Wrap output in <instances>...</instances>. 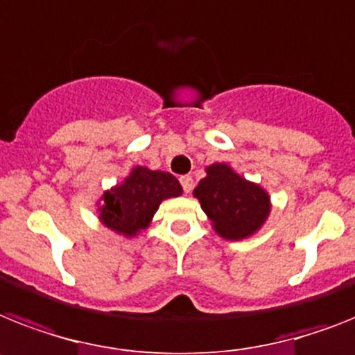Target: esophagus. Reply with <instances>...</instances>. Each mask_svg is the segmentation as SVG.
Masks as SVG:
<instances>
[{
  "label": "esophagus",
  "instance_id": "1",
  "mask_svg": "<svg viewBox=\"0 0 355 355\" xmlns=\"http://www.w3.org/2000/svg\"><path fill=\"white\" fill-rule=\"evenodd\" d=\"M180 183H181V187H183V190L187 192V194H189L190 190L194 189V180H192L190 175H181Z\"/></svg>",
  "mask_w": 355,
  "mask_h": 355
}]
</instances>
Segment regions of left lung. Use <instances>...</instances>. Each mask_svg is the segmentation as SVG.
Segmentation results:
<instances>
[{
	"label": "left lung",
	"instance_id": "1",
	"mask_svg": "<svg viewBox=\"0 0 355 355\" xmlns=\"http://www.w3.org/2000/svg\"><path fill=\"white\" fill-rule=\"evenodd\" d=\"M194 189V198L223 239L241 241L265 225L270 196L257 183L245 180L227 163H212Z\"/></svg>",
	"mask_w": 355,
	"mask_h": 355
}]
</instances>
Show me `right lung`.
Listing matches in <instances>:
<instances>
[{
    "mask_svg": "<svg viewBox=\"0 0 355 355\" xmlns=\"http://www.w3.org/2000/svg\"><path fill=\"white\" fill-rule=\"evenodd\" d=\"M181 194L180 181L171 172L134 166L121 183L99 198V221L119 236L134 237L148 228L161 201Z\"/></svg>",
    "mask_w": 355,
    "mask_h": 355,
    "instance_id": "1",
    "label": "right lung"
}]
</instances>
